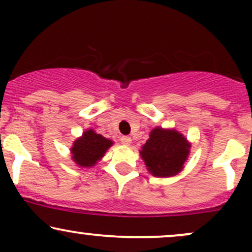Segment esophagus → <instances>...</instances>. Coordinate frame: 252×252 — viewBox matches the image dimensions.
I'll use <instances>...</instances> for the list:
<instances>
[{"mask_svg": "<svg viewBox=\"0 0 252 252\" xmlns=\"http://www.w3.org/2000/svg\"><path fill=\"white\" fill-rule=\"evenodd\" d=\"M121 142H122L124 146H130V144H131V138H130L129 136H122V137H121Z\"/></svg>", "mask_w": 252, "mask_h": 252, "instance_id": "1", "label": "esophagus"}]
</instances>
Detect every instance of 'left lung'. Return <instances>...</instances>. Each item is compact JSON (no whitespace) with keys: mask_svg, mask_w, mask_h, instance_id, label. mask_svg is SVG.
I'll use <instances>...</instances> for the list:
<instances>
[{"mask_svg":"<svg viewBox=\"0 0 252 252\" xmlns=\"http://www.w3.org/2000/svg\"><path fill=\"white\" fill-rule=\"evenodd\" d=\"M189 152V141L181 132L176 129L156 126L150 131L140 154L150 174L169 178L184 169Z\"/></svg>","mask_w":252,"mask_h":252,"instance_id":"1","label":"left lung"}]
</instances>
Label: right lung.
Segmentation results:
<instances>
[{"instance_id":"add662e5","label":"right lung","mask_w":252,"mask_h":252,"mask_svg":"<svg viewBox=\"0 0 252 252\" xmlns=\"http://www.w3.org/2000/svg\"><path fill=\"white\" fill-rule=\"evenodd\" d=\"M112 144L111 140L97 134L94 129H88L72 144L71 158L78 167L90 168L102 160Z\"/></svg>"}]
</instances>
